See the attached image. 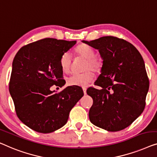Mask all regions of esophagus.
<instances>
[{
    "instance_id": "34e87169",
    "label": "esophagus",
    "mask_w": 157,
    "mask_h": 157,
    "mask_svg": "<svg viewBox=\"0 0 157 157\" xmlns=\"http://www.w3.org/2000/svg\"><path fill=\"white\" fill-rule=\"evenodd\" d=\"M82 90H83L84 94H87V92H86V91H87V88H86V87H83V88H82Z\"/></svg>"
}]
</instances>
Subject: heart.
I'll list each match as a JSON object with an SVG mask.
<instances>
[{"label": "heart", "mask_w": 157, "mask_h": 157, "mask_svg": "<svg viewBox=\"0 0 157 157\" xmlns=\"http://www.w3.org/2000/svg\"><path fill=\"white\" fill-rule=\"evenodd\" d=\"M75 52L78 56L86 59L84 66L83 73H74L67 79V84L71 86L85 87L93 80L94 75L90 70L98 71L101 66V59L95 56V51L93 48L86 44H81L75 49ZM59 65L64 72H69L71 69L72 57L69 52H65L59 59Z\"/></svg>", "instance_id": "obj_1"}]
</instances>
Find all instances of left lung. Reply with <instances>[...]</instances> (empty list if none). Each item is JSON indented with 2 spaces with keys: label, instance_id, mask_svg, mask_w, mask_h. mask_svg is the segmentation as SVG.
Returning <instances> with one entry per match:
<instances>
[{
  "label": "left lung",
  "instance_id": "1",
  "mask_svg": "<svg viewBox=\"0 0 157 157\" xmlns=\"http://www.w3.org/2000/svg\"><path fill=\"white\" fill-rule=\"evenodd\" d=\"M82 43L98 50L103 60L101 74L94 82L101 88L87 90L93 99L90 122L109 132L125 129L145 107L149 81L144 59L132 44L116 37Z\"/></svg>",
  "mask_w": 157,
  "mask_h": 157
}]
</instances>
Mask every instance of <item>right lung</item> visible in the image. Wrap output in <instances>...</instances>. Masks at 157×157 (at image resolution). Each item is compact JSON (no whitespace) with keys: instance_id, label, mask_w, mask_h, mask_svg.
Masks as SVG:
<instances>
[{"instance_id":"add662e5","label":"right lung","mask_w":157,"mask_h":157,"mask_svg":"<svg viewBox=\"0 0 157 157\" xmlns=\"http://www.w3.org/2000/svg\"><path fill=\"white\" fill-rule=\"evenodd\" d=\"M77 41L44 38L23 46L13 59L9 92L17 117L40 133H50L67 122L70 110L84 95L78 86L56 93L52 85L63 87L59 59Z\"/></svg>"}]
</instances>
